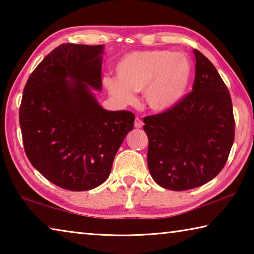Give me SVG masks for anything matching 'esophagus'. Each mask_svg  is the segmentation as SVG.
Instances as JSON below:
<instances>
[{"label": "esophagus", "instance_id": "34e87169", "mask_svg": "<svg viewBox=\"0 0 254 254\" xmlns=\"http://www.w3.org/2000/svg\"><path fill=\"white\" fill-rule=\"evenodd\" d=\"M134 127H135L136 128H141V127H143V122L141 121V120H140L139 118H136L135 121H134Z\"/></svg>", "mask_w": 254, "mask_h": 254}]
</instances>
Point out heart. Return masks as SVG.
<instances>
[{"mask_svg":"<svg viewBox=\"0 0 254 254\" xmlns=\"http://www.w3.org/2000/svg\"><path fill=\"white\" fill-rule=\"evenodd\" d=\"M118 77L103 79L110 95L120 104H132L133 92H143L150 110L163 113L177 106L186 94L192 65L186 55L168 50L133 51L119 60Z\"/></svg>","mask_w":254,"mask_h":254,"instance_id":"b5f03b06","label":"heart"}]
</instances>
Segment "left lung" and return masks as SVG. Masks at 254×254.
<instances>
[{
  "label": "left lung",
  "mask_w": 254,
  "mask_h": 254,
  "mask_svg": "<svg viewBox=\"0 0 254 254\" xmlns=\"http://www.w3.org/2000/svg\"><path fill=\"white\" fill-rule=\"evenodd\" d=\"M192 92L168 112L143 119L154 182L187 190L220 174L234 141L232 100L216 68L198 50Z\"/></svg>",
  "instance_id": "1"
}]
</instances>
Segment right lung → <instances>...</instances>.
<instances>
[{
  "mask_svg": "<svg viewBox=\"0 0 254 254\" xmlns=\"http://www.w3.org/2000/svg\"><path fill=\"white\" fill-rule=\"evenodd\" d=\"M103 54V45H60L23 89L19 118L27 157L45 178L68 190L104 183L133 128L134 114L103 109L91 89L102 91Z\"/></svg>",
  "mask_w": 254,
  "mask_h": 254,
  "instance_id": "right-lung-1",
  "label": "right lung"
}]
</instances>
